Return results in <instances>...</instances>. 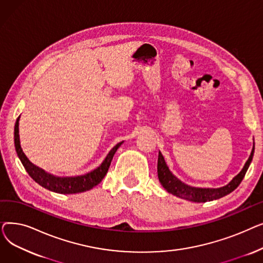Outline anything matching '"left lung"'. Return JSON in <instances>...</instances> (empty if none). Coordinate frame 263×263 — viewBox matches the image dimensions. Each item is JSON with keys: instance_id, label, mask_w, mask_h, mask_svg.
Here are the masks:
<instances>
[{"instance_id": "8db88e82", "label": "left lung", "mask_w": 263, "mask_h": 263, "mask_svg": "<svg viewBox=\"0 0 263 263\" xmlns=\"http://www.w3.org/2000/svg\"><path fill=\"white\" fill-rule=\"evenodd\" d=\"M254 151H255V147H253L251 156L246 161L242 171L236 177H234L228 184H226L222 187H217V189L194 187V186H190V185L183 183L182 181L179 180L177 177H175L172 174L166 163H165V160H164L162 154L159 151V158H158L159 181L161 182L162 186L168 193H171V194H173L179 198L186 199V200L194 201V202H205V201L215 200L220 197L226 196L227 194H229V193H231L232 191H234L239 186V184L243 180V178L252 163V160L254 157Z\"/></svg>"}]
</instances>
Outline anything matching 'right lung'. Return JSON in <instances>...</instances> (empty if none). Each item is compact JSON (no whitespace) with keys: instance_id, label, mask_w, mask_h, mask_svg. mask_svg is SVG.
Listing matches in <instances>:
<instances>
[{"instance_id":"add662e5","label":"right lung","mask_w":263,"mask_h":263,"mask_svg":"<svg viewBox=\"0 0 263 263\" xmlns=\"http://www.w3.org/2000/svg\"><path fill=\"white\" fill-rule=\"evenodd\" d=\"M19 119H20V116L18 117L15 124V148L17 151L18 158L20 159L26 173L30 175V177L35 182H37L39 185L51 192L60 193V194H77V193L89 191L93 186L98 185L102 181L104 176L106 175L110 162H112L117 149L123 143V142H120L110 149V151L107 154L103 162L93 171H90L81 176H71V177L54 176L52 174L47 173L43 168L36 166V165H34L24 155L20 145Z\"/></svg>"}]
</instances>
